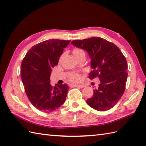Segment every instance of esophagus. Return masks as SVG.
Masks as SVG:
<instances>
[{"label": "esophagus", "mask_w": 146, "mask_h": 146, "mask_svg": "<svg viewBox=\"0 0 146 146\" xmlns=\"http://www.w3.org/2000/svg\"><path fill=\"white\" fill-rule=\"evenodd\" d=\"M73 87H76V88H83L85 87V86L83 85H73Z\"/></svg>", "instance_id": "34e87169"}]
</instances>
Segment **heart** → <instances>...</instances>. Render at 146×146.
Here are the masks:
<instances>
[{
    "label": "heart",
    "instance_id": "heart-1",
    "mask_svg": "<svg viewBox=\"0 0 146 146\" xmlns=\"http://www.w3.org/2000/svg\"><path fill=\"white\" fill-rule=\"evenodd\" d=\"M73 54L76 58H77L80 55H81L82 54H85V52L81 49L75 48L73 49ZM70 80L74 83H78L81 81V77H80V76L78 75V74H76V73L73 74V75L71 76Z\"/></svg>",
    "mask_w": 146,
    "mask_h": 146
}]
</instances>
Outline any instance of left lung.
I'll return each mask as SVG.
<instances>
[{
	"label": "left lung",
	"mask_w": 146,
	"mask_h": 146,
	"mask_svg": "<svg viewBox=\"0 0 146 146\" xmlns=\"http://www.w3.org/2000/svg\"><path fill=\"white\" fill-rule=\"evenodd\" d=\"M71 44L88 52L91 58L88 78L98 77L100 83L94 95L87 99L90 107L98 111L113 107L124 93L128 73L127 63L122 51L113 43L99 37L74 40Z\"/></svg>",
	"instance_id": "obj_1"
}]
</instances>
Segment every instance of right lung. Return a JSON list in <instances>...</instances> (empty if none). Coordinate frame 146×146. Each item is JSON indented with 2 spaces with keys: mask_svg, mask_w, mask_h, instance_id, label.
Wrapping results in <instances>:
<instances>
[{
  "mask_svg": "<svg viewBox=\"0 0 146 146\" xmlns=\"http://www.w3.org/2000/svg\"><path fill=\"white\" fill-rule=\"evenodd\" d=\"M70 41L52 39L39 42L29 49L22 61L21 75L27 97L34 107L43 112L55 110L66 100L68 85L52 86L50 75Z\"/></svg>",
  "mask_w": 146,
  "mask_h": 146,
  "instance_id": "add662e5",
  "label": "right lung"
}]
</instances>
